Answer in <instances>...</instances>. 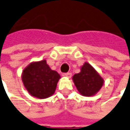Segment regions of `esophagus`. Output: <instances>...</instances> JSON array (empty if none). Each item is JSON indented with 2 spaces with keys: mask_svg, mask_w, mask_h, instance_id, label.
Masks as SVG:
<instances>
[{
  "mask_svg": "<svg viewBox=\"0 0 130 130\" xmlns=\"http://www.w3.org/2000/svg\"><path fill=\"white\" fill-rule=\"evenodd\" d=\"M64 76L68 77H71L72 76V73L71 72H66L64 74Z\"/></svg>",
  "mask_w": 130,
  "mask_h": 130,
  "instance_id": "obj_1",
  "label": "esophagus"
}]
</instances>
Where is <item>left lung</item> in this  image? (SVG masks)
Masks as SVG:
<instances>
[{
  "label": "left lung",
  "mask_w": 130,
  "mask_h": 130,
  "mask_svg": "<svg viewBox=\"0 0 130 130\" xmlns=\"http://www.w3.org/2000/svg\"><path fill=\"white\" fill-rule=\"evenodd\" d=\"M72 79L80 94L87 97L96 94L103 85V79L87 62L82 67L81 72L75 74Z\"/></svg>",
  "instance_id": "obj_1"
}]
</instances>
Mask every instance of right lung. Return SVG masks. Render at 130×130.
<instances>
[{"label": "right lung", "mask_w": 130, "mask_h": 130, "mask_svg": "<svg viewBox=\"0 0 130 130\" xmlns=\"http://www.w3.org/2000/svg\"><path fill=\"white\" fill-rule=\"evenodd\" d=\"M60 78V75L52 70L45 60L31 63L22 75V80L28 92L40 99L47 98L53 94Z\"/></svg>", "instance_id": "1"}]
</instances>
